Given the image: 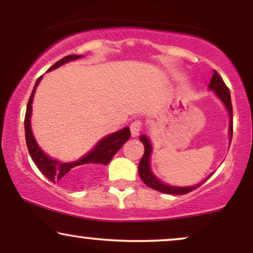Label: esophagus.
Listing matches in <instances>:
<instances>
[{
  "mask_svg": "<svg viewBox=\"0 0 253 253\" xmlns=\"http://www.w3.org/2000/svg\"><path fill=\"white\" fill-rule=\"evenodd\" d=\"M130 133H132V136H136L140 133L141 128H143V121L141 120H134L132 124H130Z\"/></svg>",
  "mask_w": 253,
  "mask_h": 253,
  "instance_id": "obj_1",
  "label": "esophagus"
}]
</instances>
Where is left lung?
Returning <instances> with one entry per match:
<instances>
[{"instance_id": "1", "label": "left lung", "mask_w": 253, "mask_h": 253, "mask_svg": "<svg viewBox=\"0 0 253 253\" xmlns=\"http://www.w3.org/2000/svg\"><path fill=\"white\" fill-rule=\"evenodd\" d=\"M210 88L213 89L217 96L221 98L223 104H225L226 108L228 110L229 117H231V124H229V135H231V140H232V134H233V108H232L231 94H229V89L227 88V85H226L221 76H220L216 71H214L213 77H211ZM140 141L144 144L145 152H144L143 158H141L140 163H139L138 171H139V176H140L141 181H143L147 187L152 188V189H155L157 191H161V193L172 194V195H183V194H188L200 187V185H194V187H171V185H167L164 184V183L159 182L158 179L153 176V173L151 172L150 170V155H151V151H152V147H151L149 139H147L145 135H141Z\"/></svg>"}]
</instances>
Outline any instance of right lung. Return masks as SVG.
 <instances>
[{
  "instance_id": "obj_1",
  "label": "right lung",
  "mask_w": 253,
  "mask_h": 253,
  "mask_svg": "<svg viewBox=\"0 0 253 253\" xmlns=\"http://www.w3.org/2000/svg\"><path fill=\"white\" fill-rule=\"evenodd\" d=\"M82 56H77V54H70L62 58L60 60L52 65L50 70L58 68V66L63 65L64 63H68L70 60H75L81 58ZM42 76H40L37 80L36 85H34L33 91H32L30 100L27 103V109H26L25 115V136H26V144H27L28 152L36 163L38 169L42 171V173L46 178L50 179L53 183H60V184L66 185H75L82 179V177L85 175H92V173L97 172L101 167L107 165L112 161L118 150L121 149V146L126 143L129 139L130 132L128 127H125L124 129L119 130V132L113 133L106 138H103L97 146L95 147L91 152L88 153L85 157L81 158L80 161L74 162V163H59L58 161L51 159L47 157L39 146L37 145V141L34 140V136L32 134L31 130V113H32V102H33L34 92L36 88L39 84L40 80Z\"/></svg>"
}]
</instances>
